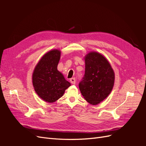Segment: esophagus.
<instances>
[{
    "label": "esophagus",
    "mask_w": 146,
    "mask_h": 146,
    "mask_svg": "<svg viewBox=\"0 0 146 146\" xmlns=\"http://www.w3.org/2000/svg\"><path fill=\"white\" fill-rule=\"evenodd\" d=\"M70 83H71L72 84H74V85H75L76 83V78H71L70 79Z\"/></svg>",
    "instance_id": "34e87169"
}]
</instances>
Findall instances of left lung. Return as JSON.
Returning <instances> with one entry per match:
<instances>
[{
	"instance_id": "8db88e82",
	"label": "left lung",
	"mask_w": 146,
	"mask_h": 146,
	"mask_svg": "<svg viewBox=\"0 0 146 146\" xmlns=\"http://www.w3.org/2000/svg\"><path fill=\"white\" fill-rule=\"evenodd\" d=\"M85 72L78 84L82 96L88 103L97 105L111 92L114 73L107 60L98 52H90L85 58Z\"/></svg>"
}]
</instances>
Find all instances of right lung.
Returning <instances> with one entry per match:
<instances>
[{"instance_id":"add662e5","label":"right lung","mask_w":146,"mask_h":146,"mask_svg":"<svg viewBox=\"0 0 146 146\" xmlns=\"http://www.w3.org/2000/svg\"><path fill=\"white\" fill-rule=\"evenodd\" d=\"M61 52L53 50L44 55L35 67L32 76L34 89L46 102H54L64 93L70 83L57 70Z\"/></svg>"}]
</instances>
